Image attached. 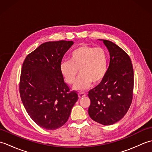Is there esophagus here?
I'll return each mask as SVG.
<instances>
[{
	"instance_id": "obj_1",
	"label": "esophagus",
	"mask_w": 152,
	"mask_h": 152,
	"mask_svg": "<svg viewBox=\"0 0 152 152\" xmlns=\"http://www.w3.org/2000/svg\"><path fill=\"white\" fill-rule=\"evenodd\" d=\"M86 95V93H84L80 92V93H78V97L79 98H82V97H83V96H85Z\"/></svg>"
}]
</instances>
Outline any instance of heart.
I'll return each mask as SVG.
<instances>
[{"label": "heart", "instance_id": "obj_1", "mask_svg": "<svg viewBox=\"0 0 152 152\" xmlns=\"http://www.w3.org/2000/svg\"><path fill=\"white\" fill-rule=\"evenodd\" d=\"M70 61H63L60 71L68 84L74 85V89L84 91L91 83L97 84L104 79L108 66V58L105 50L101 47L94 48L83 44L74 49L69 56Z\"/></svg>", "mask_w": 152, "mask_h": 152}]
</instances>
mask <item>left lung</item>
Returning a JSON list of instances; mask_svg holds the SVG:
<instances>
[{"instance_id": "obj_1", "label": "left lung", "mask_w": 152, "mask_h": 152, "mask_svg": "<svg viewBox=\"0 0 152 152\" xmlns=\"http://www.w3.org/2000/svg\"><path fill=\"white\" fill-rule=\"evenodd\" d=\"M110 53L106 76L89 91L91 101L88 114L93 120L110 125L120 120L127 112L133 99L134 73L129 56L118 45L101 40Z\"/></svg>"}]
</instances>
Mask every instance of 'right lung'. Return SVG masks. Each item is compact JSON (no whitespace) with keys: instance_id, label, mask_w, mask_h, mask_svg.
<instances>
[{"instance_id":"1","label":"right lung","mask_w":152,"mask_h":152,"mask_svg":"<svg viewBox=\"0 0 152 152\" xmlns=\"http://www.w3.org/2000/svg\"><path fill=\"white\" fill-rule=\"evenodd\" d=\"M73 41L42 44L25 58L22 66L19 93L24 107L40 127L55 130L69 119L78 99L70 91L61 74L64 55Z\"/></svg>"}]
</instances>
